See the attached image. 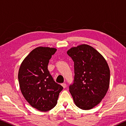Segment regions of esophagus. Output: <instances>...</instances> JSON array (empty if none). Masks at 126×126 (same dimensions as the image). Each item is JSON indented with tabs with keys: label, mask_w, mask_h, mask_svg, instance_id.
I'll use <instances>...</instances> for the list:
<instances>
[{
	"label": "esophagus",
	"mask_w": 126,
	"mask_h": 126,
	"mask_svg": "<svg viewBox=\"0 0 126 126\" xmlns=\"http://www.w3.org/2000/svg\"><path fill=\"white\" fill-rule=\"evenodd\" d=\"M61 85H62V86H63V88H65L66 87V83H62Z\"/></svg>",
	"instance_id": "1"
}]
</instances>
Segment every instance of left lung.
<instances>
[{
    "instance_id": "obj_1",
    "label": "left lung",
    "mask_w": 126,
    "mask_h": 126,
    "mask_svg": "<svg viewBox=\"0 0 126 126\" xmlns=\"http://www.w3.org/2000/svg\"><path fill=\"white\" fill-rule=\"evenodd\" d=\"M67 53L74 63V78L69 91L78 108L90 110L101 102L108 91L109 66L99 52L87 44L71 48Z\"/></svg>"
}]
</instances>
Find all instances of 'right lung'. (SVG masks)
<instances>
[{
  "instance_id": "right-lung-1",
  "label": "right lung",
  "mask_w": 126,
  "mask_h": 126,
  "mask_svg": "<svg viewBox=\"0 0 126 126\" xmlns=\"http://www.w3.org/2000/svg\"><path fill=\"white\" fill-rule=\"evenodd\" d=\"M57 49L39 47L29 54L21 63L18 79L20 90L32 107L47 111L56 105L63 87L54 80L48 70L52 56Z\"/></svg>"
}]
</instances>
